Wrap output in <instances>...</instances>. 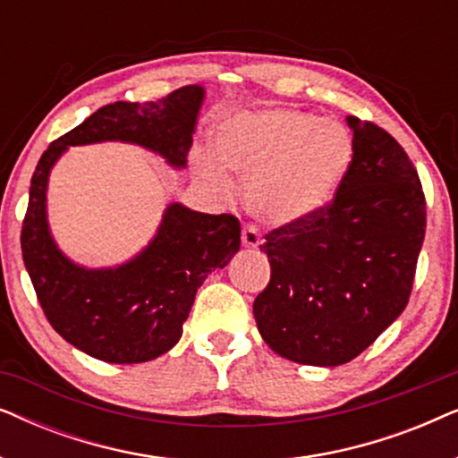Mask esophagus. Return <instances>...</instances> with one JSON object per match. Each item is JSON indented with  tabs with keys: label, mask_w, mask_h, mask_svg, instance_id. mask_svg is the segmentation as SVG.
I'll return each mask as SVG.
<instances>
[{
	"label": "esophagus",
	"mask_w": 458,
	"mask_h": 458,
	"mask_svg": "<svg viewBox=\"0 0 458 458\" xmlns=\"http://www.w3.org/2000/svg\"><path fill=\"white\" fill-rule=\"evenodd\" d=\"M260 233H259V229L256 227H252V225H248V227H243V231H242V243H243V248H248V250H256L260 246Z\"/></svg>",
	"instance_id": "34e87169"
}]
</instances>
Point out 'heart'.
<instances>
[{
    "label": "heart",
    "instance_id": "heart-1",
    "mask_svg": "<svg viewBox=\"0 0 458 458\" xmlns=\"http://www.w3.org/2000/svg\"><path fill=\"white\" fill-rule=\"evenodd\" d=\"M216 160L202 156L198 173L212 190H231L229 168L246 177L248 210L281 227L325 208L352 166L354 141L334 118L268 108L231 116L215 135Z\"/></svg>",
    "mask_w": 458,
    "mask_h": 458
}]
</instances>
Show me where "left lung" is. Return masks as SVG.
<instances>
[{
  "label": "left lung",
  "instance_id": "obj_1",
  "mask_svg": "<svg viewBox=\"0 0 458 458\" xmlns=\"http://www.w3.org/2000/svg\"><path fill=\"white\" fill-rule=\"evenodd\" d=\"M352 166L334 199L268 231L260 252L271 281L254 318L273 352L300 365L356 359L409 304L425 237L421 181L403 146L348 116Z\"/></svg>",
  "mask_w": 458,
  "mask_h": 458
}]
</instances>
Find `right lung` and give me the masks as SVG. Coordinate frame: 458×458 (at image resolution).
<instances>
[{
    "instance_id": "obj_1",
    "label": "right lung",
    "mask_w": 458,
    "mask_h": 458,
    "mask_svg": "<svg viewBox=\"0 0 458 458\" xmlns=\"http://www.w3.org/2000/svg\"><path fill=\"white\" fill-rule=\"evenodd\" d=\"M202 99V87L187 85L156 102L108 104L49 143L37 162L21 233L24 267L49 325L93 359L133 365L168 352L183 334L198 287L240 250L242 227L233 215L171 204L133 260L116 268L79 267L49 233V171L68 146L98 141L137 143L183 168Z\"/></svg>"
}]
</instances>
